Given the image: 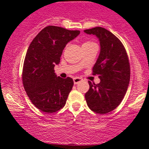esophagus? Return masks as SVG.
<instances>
[{
  "instance_id": "34e87169",
  "label": "esophagus",
  "mask_w": 149,
  "mask_h": 149,
  "mask_svg": "<svg viewBox=\"0 0 149 149\" xmlns=\"http://www.w3.org/2000/svg\"><path fill=\"white\" fill-rule=\"evenodd\" d=\"M73 81H74V84H78V83H80V82H81V81H82V79H81V77H74Z\"/></svg>"
}]
</instances>
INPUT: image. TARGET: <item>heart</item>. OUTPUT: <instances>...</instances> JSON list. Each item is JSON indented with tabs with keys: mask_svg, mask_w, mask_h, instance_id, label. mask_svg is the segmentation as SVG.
<instances>
[{
	"mask_svg": "<svg viewBox=\"0 0 149 149\" xmlns=\"http://www.w3.org/2000/svg\"><path fill=\"white\" fill-rule=\"evenodd\" d=\"M91 43H93V42H86L84 43V45H88V44H91Z\"/></svg>",
	"mask_w": 149,
	"mask_h": 149,
	"instance_id": "obj_1",
	"label": "heart"
}]
</instances>
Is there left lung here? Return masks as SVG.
I'll use <instances>...</instances> for the list:
<instances>
[{"mask_svg":"<svg viewBox=\"0 0 149 149\" xmlns=\"http://www.w3.org/2000/svg\"><path fill=\"white\" fill-rule=\"evenodd\" d=\"M84 33L95 36L100 43L99 55L93 68L100 83L89 81L86 104L97 113H107L119 106L128 87L131 74L127 53L120 40L104 27H93Z\"/></svg>","mask_w":149,"mask_h":149,"instance_id":"8db88e82","label":"left lung"}]
</instances>
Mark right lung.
Instances as JSON below:
<instances>
[{
    "mask_svg": "<svg viewBox=\"0 0 149 149\" xmlns=\"http://www.w3.org/2000/svg\"><path fill=\"white\" fill-rule=\"evenodd\" d=\"M80 33V30L48 26L41 30L29 46L22 81L30 100L41 111L52 113L65 106L74 81L71 77H57L54 66L60 63L65 45Z\"/></svg>",
    "mask_w": 149,
    "mask_h": 149,
    "instance_id": "right-lung-1",
    "label": "right lung"
}]
</instances>
